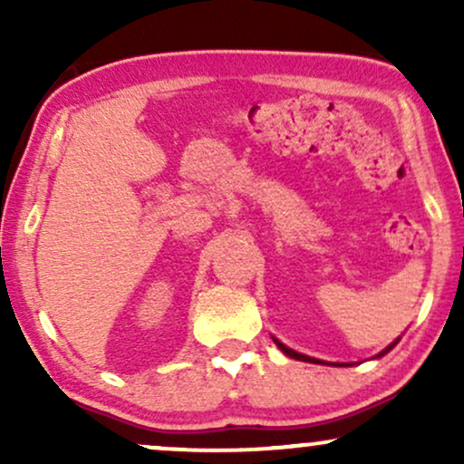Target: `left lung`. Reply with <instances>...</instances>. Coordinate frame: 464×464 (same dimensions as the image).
Here are the masks:
<instances>
[{"label": "left lung", "mask_w": 464, "mask_h": 464, "mask_svg": "<svg viewBox=\"0 0 464 464\" xmlns=\"http://www.w3.org/2000/svg\"><path fill=\"white\" fill-rule=\"evenodd\" d=\"M275 343H276V347H279L281 351H284L285 355H290V358H295V360H303V362H318V360H314V358H307V355H303V353H296V351L287 349L285 344H281V343H279V340H275ZM391 349H392V344H391V347H388L386 351H391ZM386 351H384V353H386ZM384 353H380V355H384ZM340 366H343V364H340Z\"/></svg>", "instance_id": "obj_1"}]
</instances>
